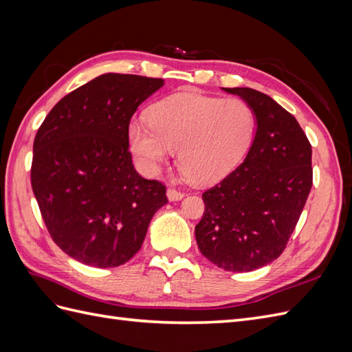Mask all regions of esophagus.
<instances>
[{
  "label": "esophagus",
  "mask_w": 352,
  "mask_h": 352,
  "mask_svg": "<svg viewBox=\"0 0 352 352\" xmlns=\"http://www.w3.org/2000/svg\"><path fill=\"white\" fill-rule=\"evenodd\" d=\"M185 197L184 192H180V190L175 189V188H168L167 189V198L168 201H180Z\"/></svg>",
  "instance_id": "1"
}]
</instances>
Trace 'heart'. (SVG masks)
<instances>
[{"mask_svg":"<svg viewBox=\"0 0 352 352\" xmlns=\"http://www.w3.org/2000/svg\"><path fill=\"white\" fill-rule=\"evenodd\" d=\"M148 122H132L127 141L146 175H157L170 151L180 172L195 184H216L235 168L250 150L255 116L241 98L180 92L158 101Z\"/></svg>","mask_w":352,"mask_h":352,"instance_id":"obj_1","label":"heart"}]
</instances>
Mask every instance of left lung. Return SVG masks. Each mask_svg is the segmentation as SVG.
<instances>
[{"instance_id": "8db88e82", "label": "left lung", "mask_w": 352, "mask_h": 352, "mask_svg": "<svg viewBox=\"0 0 352 352\" xmlns=\"http://www.w3.org/2000/svg\"><path fill=\"white\" fill-rule=\"evenodd\" d=\"M255 116V135L241 166L202 194L195 226L201 254L217 267L243 273L283 252L313 185L311 145L295 117L269 95L223 88Z\"/></svg>"}]
</instances>
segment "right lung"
<instances>
[{"instance_id": "1", "label": "right lung", "mask_w": 352, "mask_h": 352, "mask_svg": "<svg viewBox=\"0 0 352 352\" xmlns=\"http://www.w3.org/2000/svg\"><path fill=\"white\" fill-rule=\"evenodd\" d=\"M163 79L104 73L61 98L34 142L30 180L51 238L72 258L110 269L141 250L166 186L138 175L127 127Z\"/></svg>"}]
</instances>
